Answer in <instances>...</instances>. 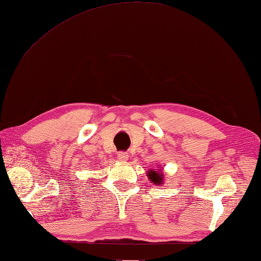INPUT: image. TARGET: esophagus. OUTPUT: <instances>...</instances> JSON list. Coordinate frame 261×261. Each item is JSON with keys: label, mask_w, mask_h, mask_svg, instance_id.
<instances>
[{"label": "esophagus", "mask_w": 261, "mask_h": 261, "mask_svg": "<svg viewBox=\"0 0 261 261\" xmlns=\"http://www.w3.org/2000/svg\"><path fill=\"white\" fill-rule=\"evenodd\" d=\"M128 158H129V154L126 152H119L118 153V159L120 161H126L128 160Z\"/></svg>", "instance_id": "esophagus-1"}]
</instances>
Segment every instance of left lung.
Returning <instances> with one entry per match:
<instances>
[{
  "label": "left lung",
  "instance_id": "1",
  "mask_svg": "<svg viewBox=\"0 0 261 261\" xmlns=\"http://www.w3.org/2000/svg\"><path fill=\"white\" fill-rule=\"evenodd\" d=\"M147 175H148V178H149L151 182L154 184L155 186H162L163 185V181H165V173H163L161 168L156 169V170H155V169H154V170L150 169Z\"/></svg>",
  "mask_w": 261,
  "mask_h": 261
}]
</instances>
